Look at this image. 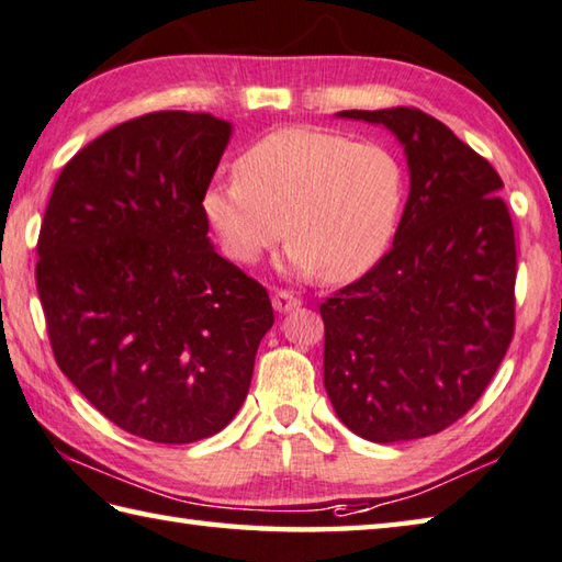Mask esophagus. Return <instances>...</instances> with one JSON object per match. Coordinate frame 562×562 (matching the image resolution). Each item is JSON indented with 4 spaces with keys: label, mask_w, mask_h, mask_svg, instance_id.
Instances as JSON below:
<instances>
[{
    "label": "esophagus",
    "mask_w": 562,
    "mask_h": 562,
    "mask_svg": "<svg viewBox=\"0 0 562 562\" xmlns=\"http://www.w3.org/2000/svg\"><path fill=\"white\" fill-rule=\"evenodd\" d=\"M273 311L277 313H291V311H295V308H301V299H295L293 293H289V291H277L273 293Z\"/></svg>",
    "instance_id": "1"
}]
</instances>
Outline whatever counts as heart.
I'll list each match as a JSON object with an SVG mask.
<instances>
[{"mask_svg":"<svg viewBox=\"0 0 562 562\" xmlns=\"http://www.w3.org/2000/svg\"><path fill=\"white\" fill-rule=\"evenodd\" d=\"M404 198V166L386 146L283 126L239 156L237 176L207 186L203 215L239 263L259 261L289 229L285 271L349 281L384 257Z\"/></svg>","mask_w":562,"mask_h":562,"instance_id":"b5f03b06","label":"heart"}]
</instances>
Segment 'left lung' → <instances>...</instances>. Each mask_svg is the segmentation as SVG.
<instances>
[{
	"mask_svg": "<svg viewBox=\"0 0 562 562\" xmlns=\"http://www.w3.org/2000/svg\"><path fill=\"white\" fill-rule=\"evenodd\" d=\"M337 116L394 134L411 186L394 249L321 305L325 391L359 438H426L477 404L512 342L516 245L504 183L426 112Z\"/></svg>",
	"mask_w": 562,
	"mask_h": 562,
	"instance_id": "1",
	"label": "left lung"
}]
</instances>
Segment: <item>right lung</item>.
I'll return each instance as SVG.
<instances>
[{
    "label": "right lung",
    "mask_w": 562,
    "mask_h": 562,
    "mask_svg": "<svg viewBox=\"0 0 562 562\" xmlns=\"http://www.w3.org/2000/svg\"><path fill=\"white\" fill-rule=\"evenodd\" d=\"M232 139L207 112H154L63 168L36 285L60 372L114 426L166 446L235 418L271 330L261 283L207 237L203 193Z\"/></svg>",
    "instance_id": "1"
}]
</instances>
